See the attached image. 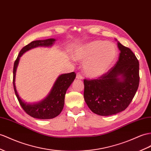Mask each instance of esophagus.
I'll use <instances>...</instances> for the list:
<instances>
[{
  "instance_id": "1",
  "label": "esophagus",
  "mask_w": 151,
  "mask_h": 151,
  "mask_svg": "<svg viewBox=\"0 0 151 151\" xmlns=\"http://www.w3.org/2000/svg\"><path fill=\"white\" fill-rule=\"evenodd\" d=\"M76 79H78V80H82V78H83V77H82V76L79 73H78L76 74Z\"/></svg>"
}]
</instances>
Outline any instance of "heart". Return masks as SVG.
<instances>
[{"instance_id":"b5f03b06","label":"heart","mask_w":151,"mask_h":151,"mask_svg":"<svg viewBox=\"0 0 151 151\" xmlns=\"http://www.w3.org/2000/svg\"><path fill=\"white\" fill-rule=\"evenodd\" d=\"M73 57L83 64L84 74L89 78L101 76L109 70L117 57V49L112 42L92 41L76 48Z\"/></svg>"}]
</instances>
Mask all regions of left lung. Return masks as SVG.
I'll return each instance as SVG.
<instances>
[{
    "label": "left lung",
    "instance_id": "1",
    "mask_svg": "<svg viewBox=\"0 0 151 151\" xmlns=\"http://www.w3.org/2000/svg\"><path fill=\"white\" fill-rule=\"evenodd\" d=\"M117 45L120 53L114 66L98 79L83 80L85 101L92 112L99 115H112L124 110L138 88L137 58L118 41Z\"/></svg>",
    "mask_w": 151,
    "mask_h": 151
}]
</instances>
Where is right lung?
<instances>
[{
	"label": "right lung",
	"mask_w": 151,
	"mask_h": 151,
	"mask_svg": "<svg viewBox=\"0 0 151 151\" xmlns=\"http://www.w3.org/2000/svg\"><path fill=\"white\" fill-rule=\"evenodd\" d=\"M55 39L50 38L44 40L32 41L23 48L14 62L13 68V87L15 94L22 109L31 117L40 119H53L59 115L63 109L64 98L69 87L74 81L76 74L74 72L60 75L54 83L51 91L46 97L40 102L30 103L25 102L19 96L15 86V76L20 58L25 52L32 48L43 46L50 47L55 41Z\"/></svg>",
	"instance_id": "1"
}]
</instances>
